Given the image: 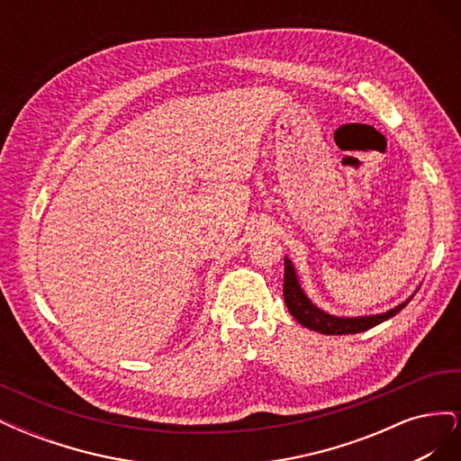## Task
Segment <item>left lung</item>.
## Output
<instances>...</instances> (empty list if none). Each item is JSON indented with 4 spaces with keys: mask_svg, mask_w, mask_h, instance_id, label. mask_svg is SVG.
Segmentation results:
<instances>
[{
    "mask_svg": "<svg viewBox=\"0 0 461 461\" xmlns=\"http://www.w3.org/2000/svg\"><path fill=\"white\" fill-rule=\"evenodd\" d=\"M283 294L286 308L290 315L294 317L300 325L308 327L315 332L321 334H356V332H364L375 325L383 323V321L394 317L398 312L406 308L408 302L413 298L410 296L406 302H402L396 305L394 310H388L384 313H376V315H364V317H337L330 315L323 310H319L317 305L305 296V292L300 286L298 275L294 265L288 258H285V286H283Z\"/></svg>",
    "mask_w": 461,
    "mask_h": 461,
    "instance_id": "obj_1",
    "label": "left lung"
}]
</instances>
